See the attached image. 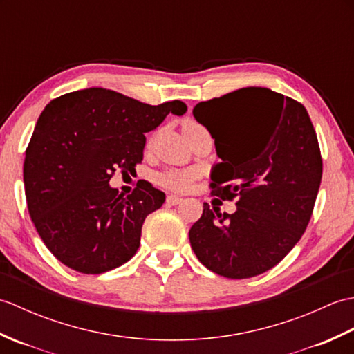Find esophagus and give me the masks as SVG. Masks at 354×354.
I'll use <instances>...</instances> for the list:
<instances>
[{
	"label": "esophagus",
	"instance_id": "1",
	"mask_svg": "<svg viewBox=\"0 0 354 354\" xmlns=\"http://www.w3.org/2000/svg\"><path fill=\"white\" fill-rule=\"evenodd\" d=\"M167 204H170V205H178V204H181L183 202V198H179V196H175V194H169L167 196Z\"/></svg>",
	"mask_w": 354,
	"mask_h": 354
}]
</instances>
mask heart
<instances>
[{"mask_svg": "<svg viewBox=\"0 0 354 354\" xmlns=\"http://www.w3.org/2000/svg\"><path fill=\"white\" fill-rule=\"evenodd\" d=\"M201 124L196 122H192V120H187L184 123V132H190L194 129H201ZM194 178L193 171H169L165 175L161 176V183L169 187V189H175V190H185L187 187L190 185L192 179Z\"/></svg>", "mask_w": 354, "mask_h": 354, "instance_id": "1", "label": "heart"}]
</instances>
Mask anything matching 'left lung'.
Masks as SVG:
<instances>
[{
	"label": "left lung",
	"instance_id": "8db88e82",
	"mask_svg": "<svg viewBox=\"0 0 354 354\" xmlns=\"http://www.w3.org/2000/svg\"><path fill=\"white\" fill-rule=\"evenodd\" d=\"M214 138L212 194L237 198L232 214L204 202L189 231L214 274L251 278L278 265L301 239L322 178L317 132L301 103L272 89L242 88L193 108Z\"/></svg>",
	"mask_w": 354,
	"mask_h": 354
}]
</instances>
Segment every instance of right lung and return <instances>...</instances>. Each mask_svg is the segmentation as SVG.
<instances>
[{
  "label": "right lung",
  "instance_id": "obj_1",
  "mask_svg": "<svg viewBox=\"0 0 354 354\" xmlns=\"http://www.w3.org/2000/svg\"><path fill=\"white\" fill-rule=\"evenodd\" d=\"M185 103L158 106L104 88L51 100L26 150L24 187L30 217L55 257L82 274H103L131 260L147 214L165 194L138 181L124 196L109 185L115 170H135L145 133Z\"/></svg>",
  "mask_w": 354,
  "mask_h": 354
}]
</instances>
